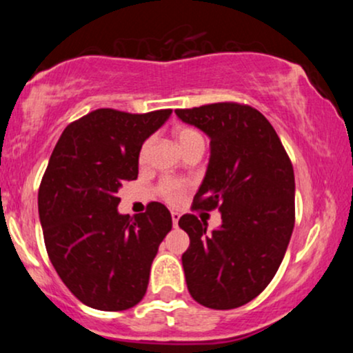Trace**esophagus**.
Returning a JSON list of instances; mask_svg holds the SVG:
<instances>
[{
	"mask_svg": "<svg viewBox=\"0 0 353 353\" xmlns=\"http://www.w3.org/2000/svg\"><path fill=\"white\" fill-rule=\"evenodd\" d=\"M171 217H172V225H174V228H177V222H179L181 214H179V212H176V210H172V212H171Z\"/></svg>",
	"mask_w": 353,
	"mask_h": 353,
	"instance_id": "obj_1",
	"label": "esophagus"
}]
</instances>
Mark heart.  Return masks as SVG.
<instances>
[{
	"mask_svg": "<svg viewBox=\"0 0 353 353\" xmlns=\"http://www.w3.org/2000/svg\"><path fill=\"white\" fill-rule=\"evenodd\" d=\"M174 137H176V143L181 148V151L188 149L189 145L199 144V143L204 144V137H202L199 131H196V129H192V128H177L176 131H174ZM145 149H148V144L141 149V159L144 157ZM182 189H184V185H182L179 181L168 179L161 184V194H163L165 199L171 201V202L179 199Z\"/></svg>",
	"mask_w": 353,
	"mask_h": 353,
	"instance_id": "b5f03b06",
	"label": "heart"
}]
</instances>
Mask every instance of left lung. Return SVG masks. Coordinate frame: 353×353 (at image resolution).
I'll return each instance as SVG.
<instances>
[{"label":"left lung","instance_id":"1","mask_svg":"<svg viewBox=\"0 0 353 353\" xmlns=\"http://www.w3.org/2000/svg\"><path fill=\"white\" fill-rule=\"evenodd\" d=\"M176 114L210 139L194 208H217L222 219L210 234L192 214L179 219L190 239L182 254L185 283L201 305L236 309L269 285L285 255L295 221L292 164L257 109L216 103Z\"/></svg>","mask_w":353,"mask_h":353}]
</instances>
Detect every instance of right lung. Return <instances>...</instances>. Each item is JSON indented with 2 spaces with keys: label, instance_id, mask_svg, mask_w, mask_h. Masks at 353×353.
I'll return each mask as SVG.
<instances>
[{
  "label": "right lung",
  "instance_id": "obj_1",
  "mask_svg": "<svg viewBox=\"0 0 353 353\" xmlns=\"http://www.w3.org/2000/svg\"><path fill=\"white\" fill-rule=\"evenodd\" d=\"M171 114L96 109L68 125L51 154L38 194L44 244L61 281L92 309H131L148 290L171 212L151 202L144 214H119L117 192L137 179L144 141Z\"/></svg>",
  "mask_w": 353,
  "mask_h": 353
}]
</instances>
